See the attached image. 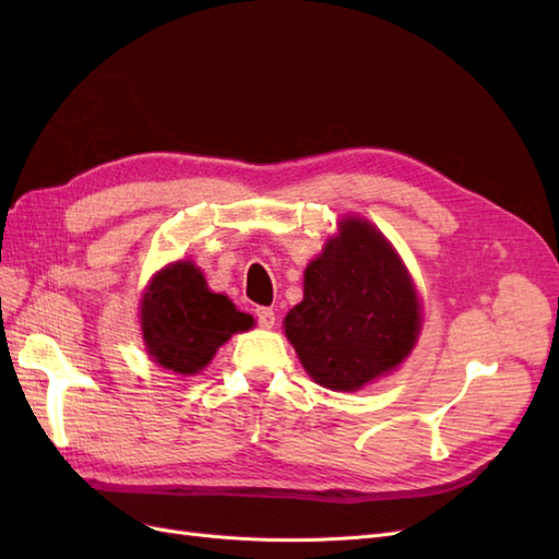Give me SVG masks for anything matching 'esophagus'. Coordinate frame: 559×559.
Returning a JSON list of instances; mask_svg holds the SVG:
<instances>
[{
  "label": "esophagus",
  "instance_id": "1",
  "mask_svg": "<svg viewBox=\"0 0 559 559\" xmlns=\"http://www.w3.org/2000/svg\"><path fill=\"white\" fill-rule=\"evenodd\" d=\"M257 319H259L261 326L270 329L275 324V310L273 308H257Z\"/></svg>",
  "mask_w": 559,
  "mask_h": 559
}]
</instances>
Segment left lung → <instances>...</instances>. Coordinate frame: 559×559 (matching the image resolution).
Masks as SVG:
<instances>
[{
	"mask_svg": "<svg viewBox=\"0 0 559 559\" xmlns=\"http://www.w3.org/2000/svg\"><path fill=\"white\" fill-rule=\"evenodd\" d=\"M341 230L306 267V292L284 331L314 382L354 392L408 357L419 302L380 230L364 218H345Z\"/></svg>",
	"mask_w": 559,
	"mask_h": 559,
	"instance_id": "1",
	"label": "left lung"
}]
</instances>
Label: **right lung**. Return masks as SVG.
Listing matches in <instances>:
<instances>
[{"instance_id":"1","label":"right lung","mask_w":559,"mask_h":559,"mask_svg":"<svg viewBox=\"0 0 559 559\" xmlns=\"http://www.w3.org/2000/svg\"><path fill=\"white\" fill-rule=\"evenodd\" d=\"M253 319L207 289L200 270L179 261L154 277L142 300V333L151 357L179 376L205 368L233 333L251 329Z\"/></svg>"}]
</instances>
